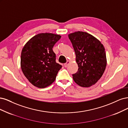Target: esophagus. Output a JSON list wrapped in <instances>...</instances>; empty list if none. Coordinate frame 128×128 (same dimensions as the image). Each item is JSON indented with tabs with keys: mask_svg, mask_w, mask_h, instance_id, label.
Listing matches in <instances>:
<instances>
[{
	"mask_svg": "<svg viewBox=\"0 0 128 128\" xmlns=\"http://www.w3.org/2000/svg\"><path fill=\"white\" fill-rule=\"evenodd\" d=\"M70 63V60H68V61H67V62L64 64V66H65V68H66V67L68 66V64H69Z\"/></svg>",
	"mask_w": 128,
	"mask_h": 128,
	"instance_id": "obj_1",
	"label": "esophagus"
}]
</instances>
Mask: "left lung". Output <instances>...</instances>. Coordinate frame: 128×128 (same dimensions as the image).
<instances>
[{"mask_svg":"<svg viewBox=\"0 0 128 128\" xmlns=\"http://www.w3.org/2000/svg\"><path fill=\"white\" fill-rule=\"evenodd\" d=\"M76 56L78 72L73 79L82 87H90L97 83L107 65L105 48L100 40L87 32L77 31L68 35Z\"/></svg>","mask_w":128,"mask_h":128,"instance_id":"1","label":"left lung"}]
</instances>
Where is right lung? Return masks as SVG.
<instances>
[{
  "mask_svg": "<svg viewBox=\"0 0 128 128\" xmlns=\"http://www.w3.org/2000/svg\"><path fill=\"white\" fill-rule=\"evenodd\" d=\"M59 34L41 33L31 38L24 45L20 56V68L30 83L39 88L52 84L62 65L56 62L52 50L60 39Z\"/></svg>",
  "mask_w": 128,
  "mask_h": 128,
  "instance_id": "right-lung-1",
  "label": "right lung"
}]
</instances>
